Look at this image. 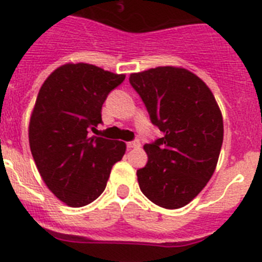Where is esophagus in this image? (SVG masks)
<instances>
[{
    "mask_svg": "<svg viewBox=\"0 0 262 262\" xmlns=\"http://www.w3.org/2000/svg\"><path fill=\"white\" fill-rule=\"evenodd\" d=\"M140 147V142L138 139H134L131 140V142L127 143V148L133 149V148H139Z\"/></svg>",
    "mask_w": 262,
    "mask_h": 262,
    "instance_id": "34e87169",
    "label": "esophagus"
}]
</instances>
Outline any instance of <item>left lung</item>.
Returning <instances> with one entry per match:
<instances>
[{
	"instance_id": "1",
	"label": "left lung",
	"mask_w": 262,
	"mask_h": 262,
	"mask_svg": "<svg viewBox=\"0 0 262 262\" xmlns=\"http://www.w3.org/2000/svg\"><path fill=\"white\" fill-rule=\"evenodd\" d=\"M129 84L164 134L144 146L148 162L136 171L140 191L159 207H184L217 164L224 126L216 99L200 78L179 67L131 74Z\"/></svg>"
}]
</instances>
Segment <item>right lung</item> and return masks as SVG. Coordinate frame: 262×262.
<instances>
[{"label":"right lung","instance_id":"1","mask_svg":"<svg viewBox=\"0 0 262 262\" xmlns=\"http://www.w3.org/2000/svg\"><path fill=\"white\" fill-rule=\"evenodd\" d=\"M123 80L93 64L69 63L38 93L29 126L31 155L49 189L70 207L99 198L126 152L123 142L91 134L102 123L104 100Z\"/></svg>","mask_w":262,"mask_h":262}]
</instances>
